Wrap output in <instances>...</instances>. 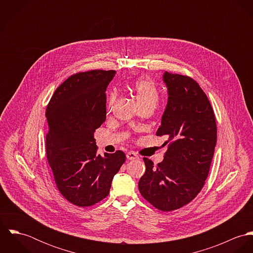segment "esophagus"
<instances>
[{
	"label": "esophagus",
	"instance_id": "1",
	"mask_svg": "<svg viewBox=\"0 0 253 253\" xmlns=\"http://www.w3.org/2000/svg\"><path fill=\"white\" fill-rule=\"evenodd\" d=\"M126 159L131 161V160H137V159H139V157L135 153H133V152H128L126 154Z\"/></svg>",
	"mask_w": 253,
	"mask_h": 253
}]
</instances>
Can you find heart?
Here are the masks:
<instances>
[{"mask_svg":"<svg viewBox=\"0 0 253 253\" xmlns=\"http://www.w3.org/2000/svg\"><path fill=\"white\" fill-rule=\"evenodd\" d=\"M131 90L136 98V101L139 107L150 105L155 108L159 102V98H160L159 89L155 84V83L149 79L142 78L135 81L131 86ZM116 96L117 95L115 92H111L109 94L108 100H107L108 109L114 105Z\"/></svg>","mask_w":253,"mask_h":253,"instance_id":"obj_1","label":"heart"}]
</instances>
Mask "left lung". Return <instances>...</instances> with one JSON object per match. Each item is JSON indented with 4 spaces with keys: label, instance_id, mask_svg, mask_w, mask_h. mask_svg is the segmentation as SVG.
I'll return each mask as SVG.
<instances>
[{
    "label": "left lung",
    "instance_id": "obj_1",
    "mask_svg": "<svg viewBox=\"0 0 253 253\" xmlns=\"http://www.w3.org/2000/svg\"><path fill=\"white\" fill-rule=\"evenodd\" d=\"M168 103L157 135H166L169 149L156 167L144 158L140 194L156 209L171 211L189 204L205 185L216 145L215 116L211 102L192 78L163 75Z\"/></svg>",
    "mask_w": 253,
    "mask_h": 253
}]
</instances>
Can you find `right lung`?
I'll return each mask as SVG.
<instances>
[{
    "instance_id": "1",
    "label": "right lung",
    "mask_w": 253,
    "mask_h": 253,
    "mask_svg": "<svg viewBox=\"0 0 253 253\" xmlns=\"http://www.w3.org/2000/svg\"><path fill=\"white\" fill-rule=\"evenodd\" d=\"M116 71L92 70L69 77L54 91L45 111L46 158L61 195L90 207L108 196L126 161L122 151L97 155L94 131L106 120V89Z\"/></svg>"
}]
</instances>
